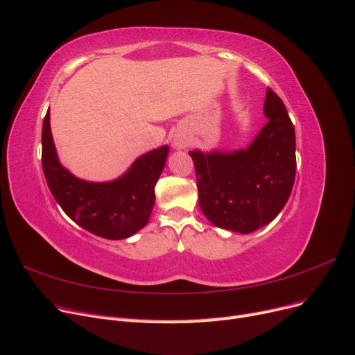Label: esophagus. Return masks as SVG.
Instances as JSON below:
<instances>
[{
  "label": "esophagus",
  "mask_w": 355,
  "mask_h": 355,
  "mask_svg": "<svg viewBox=\"0 0 355 355\" xmlns=\"http://www.w3.org/2000/svg\"><path fill=\"white\" fill-rule=\"evenodd\" d=\"M173 145L179 149L182 148H187L188 146V137L185 135H176L175 136V141H173Z\"/></svg>",
  "instance_id": "esophagus-1"
}]
</instances>
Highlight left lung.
<instances>
[{
  "label": "left lung",
  "instance_id": "1",
  "mask_svg": "<svg viewBox=\"0 0 355 355\" xmlns=\"http://www.w3.org/2000/svg\"><path fill=\"white\" fill-rule=\"evenodd\" d=\"M265 127L247 149L191 151L200 207L213 225L241 234L277 218L292 192L296 173L295 127L283 101L266 90Z\"/></svg>",
  "mask_w": 355,
  "mask_h": 355
}]
</instances>
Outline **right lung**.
Listing matches in <instances>:
<instances>
[{
    "label": "right lung",
    "mask_w": 355,
    "mask_h": 355,
    "mask_svg": "<svg viewBox=\"0 0 355 355\" xmlns=\"http://www.w3.org/2000/svg\"><path fill=\"white\" fill-rule=\"evenodd\" d=\"M42 171L62 210L89 232L108 240H123L148 223L155 201V184L164 168L168 146L139 157L112 182H87L62 167L50 130V111L42 121Z\"/></svg>",
    "instance_id": "add662e5"
}]
</instances>
